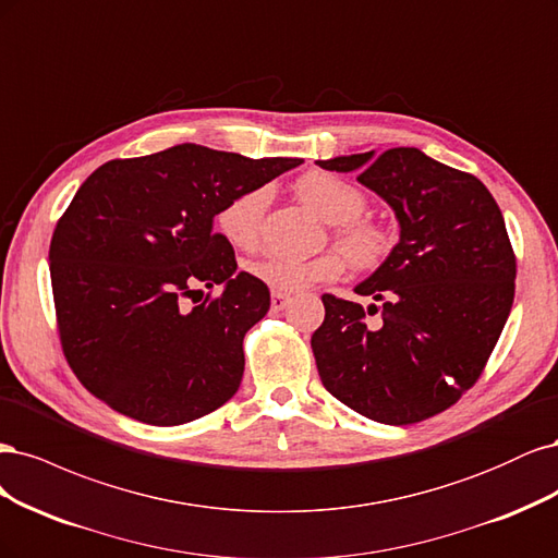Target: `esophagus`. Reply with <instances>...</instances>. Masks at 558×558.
I'll use <instances>...</instances> for the list:
<instances>
[{"label":"esophagus","instance_id":"esophagus-1","mask_svg":"<svg viewBox=\"0 0 558 558\" xmlns=\"http://www.w3.org/2000/svg\"><path fill=\"white\" fill-rule=\"evenodd\" d=\"M292 303V296L290 294H282V292H274L271 294V308L278 313V311H284L287 305Z\"/></svg>","mask_w":558,"mask_h":558}]
</instances>
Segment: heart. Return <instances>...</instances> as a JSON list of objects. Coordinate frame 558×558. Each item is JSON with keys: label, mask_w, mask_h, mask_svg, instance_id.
<instances>
[{"label": "heart", "mask_w": 558, "mask_h": 558, "mask_svg": "<svg viewBox=\"0 0 558 558\" xmlns=\"http://www.w3.org/2000/svg\"><path fill=\"white\" fill-rule=\"evenodd\" d=\"M294 190L305 206L325 222L333 225L340 250L356 268H375L387 259L393 245L391 231L377 222L362 220L366 199L354 185L340 181L329 171H308L299 178ZM266 204V187H253L233 196L218 213V229L222 236L239 250H255L262 239ZM345 257L338 250H327L315 257L266 255L250 264V274L276 292L292 294L319 282L336 280L343 274Z\"/></svg>", "instance_id": "obj_1"}]
</instances>
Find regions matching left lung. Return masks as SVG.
<instances>
[{"label":"left lung","instance_id":"8db88e82","mask_svg":"<svg viewBox=\"0 0 558 558\" xmlns=\"http://www.w3.org/2000/svg\"><path fill=\"white\" fill-rule=\"evenodd\" d=\"M393 210L399 243L354 287L362 305L322 296L325 322L311 345L329 393L380 424H415L471 389L506 327L517 262L506 220L475 175L420 148L317 159Z\"/></svg>","mask_w":558,"mask_h":558}]
</instances>
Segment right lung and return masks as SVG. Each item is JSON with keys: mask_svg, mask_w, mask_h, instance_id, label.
<instances>
[{"mask_svg": "<svg viewBox=\"0 0 558 558\" xmlns=\"http://www.w3.org/2000/svg\"><path fill=\"white\" fill-rule=\"evenodd\" d=\"M301 161L181 143L87 178L48 255L62 350L87 391L155 426L199 420L239 391L243 338L271 294L236 271L213 222L233 196ZM202 286L223 292L185 310Z\"/></svg>", "mask_w": 558, "mask_h": 558, "instance_id": "obj_1", "label": "right lung"}]
</instances>
